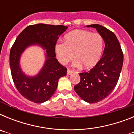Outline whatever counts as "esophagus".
<instances>
[{"instance_id":"esophagus-1","label":"esophagus","mask_w":134,"mask_h":134,"mask_svg":"<svg viewBox=\"0 0 134 134\" xmlns=\"http://www.w3.org/2000/svg\"><path fill=\"white\" fill-rule=\"evenodd\" d=\"M72 74V71H71L69 69L67 70V75H71Z\"/></svg>"}]
</instances>
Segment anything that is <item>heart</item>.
I'll return each instance as SVG.
<instances>
[{
  "label": "heart",
  "mask_w": 134,
  "mask_h": 134,
  "mask_svg": "<svg viewBox=\"0 0 134 134\" xmlns=\"http://www.w3.org/2000/svg\"><path fill=\"white\" fill-rule=\"evenodd\" d=\"M104 40L99 34L86 30H74L65 35L64 43H57L55 52L58 60L66 64L73 58V66L91 69L99 63L103 54Z\"/></svg>",
  "instance_id": "heart-1"
}]
</instances>
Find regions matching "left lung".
Returning <instances> with one entry per match:
<instances>
[{"label": "left lung", "mask_w": 134, "mask_h": 134, "mask_svg": "<svg viewBox=\"0 0 134 134\" xmlns=\"http://www.w3.org/2000/svg\"><path fill=\"white\" fill-rule=\"evenodd\" d=\"M93 27L103 38L105 49L99 63L88 72L79 74L80 81L74 86L75 92L82 100L95 103L109 95L119 80L124 62V55L117 37L113 32L98 24Z\"/></svg>", "instance_id": "left-lung-1"}]
</instances>
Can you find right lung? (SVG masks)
Returning a JSON list of instances; mask_svg holds the SVG:
<instances>
[{
	"mask_svg": "<svg viewBox=\"0 0 134 134\" xmlns=\"http://www.w3.org/2000/svg\"><path fill=\"white\" fill-rule=\"evenodd\" d=\"M67 28L40 23L27 27L16 37L10 52V72L15 86L23 97L36 103L46 102L55 93L60 78L66 75L67 69L55 58V46ZM34 45L44 50L45 61L37 74L29 76L23 71L20 60L24 51Z\"/></svg>",
	"mask_w": 134,
	"mask_h": 134,
	"instance_id": "1",
	"label": "right lung"
}]
</instances>
